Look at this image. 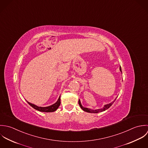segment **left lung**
Listing matches in <instances>:
<instances>
[{
	"label": "left lung",
	"mask_w": 148,
	"mask_h": 148,
	"mask_svg": "<svg viewBox=\"0 0 148 148\" xmlns=\"http://www.w3.org/2000/svg\"><path fill=\"white\" fill-rule=\"evenodd\" d=\"M119 70H120V71L122 73V70H121V66L119 67ZM117 97H116V99H115L113 101H112L111 103H108V104H106V105H104V106L103 107V108L98 109H95V110L84 107V106L82 105V104H81V102L80 99H79L78 103H79V106H80L81 108L84 111H85V112H88V113H100V112H103V111H105V110H107L108 109H109V108L112 105V104L114 103V102L116 101V99H117Z\"/></svg>",
	"instance_id": "1"
}]
</instances>
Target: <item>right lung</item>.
<instances>
[{
    "mask_svg": "<svg viewBox=\"0 0 148 148\" xmlns=\"http://www.w3.org/2000/svg\"><path fill=\"white\" fill-rule=\"evenodd\" d=\"M27 103L30 105V106L31 107H32L34 109H35V110H38V111H39V112H55L56 110H57V109L59 108L60 105V95L59 96V98L58 99L57 101L50 105V106H46V107H40V106H38L33 103H31L27 101Z\"/></svg>",
    "mask_w": 148,
    "mask_h": 148,
    "instance_id": "right-lung-1",
    "label": "right lung"
}]
</instances>
